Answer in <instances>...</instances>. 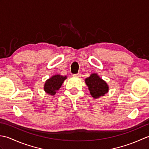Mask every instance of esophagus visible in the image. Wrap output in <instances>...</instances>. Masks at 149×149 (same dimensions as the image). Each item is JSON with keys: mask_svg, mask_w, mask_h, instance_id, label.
I'll list each match as a JSON object with an SVG mask.
<instances>
[{"mask_svg": "<svg viewBox=\"0 0 149 149\" xmlns=\"http://www.w3.org/2000/svg\"><path fill=\"white\" fill-rule=\"evenodd\" d=\"M73 76L74 77H80L81 76V74L80 73H78V74H73Z\"/></svg>", "mask_w": 149, "mask_h": 149, "instance_id": "obj_1", "label": "esophagus"}]
</instances>
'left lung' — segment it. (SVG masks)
Masks as SVG:
<instances>
[{"label":"left lung","instance_id":"obj_1","mask_svg":"<svg viewBox=\"0 0 149 149\" xmlns=\"http://www.w3.org/2000/svg\"><path fill=\"white\" fill-rule=\"evenodd\" d=\"M85 82L89 88L90 94L95 99L103 96L108 91V86L106 82L96 74H91L86 79Z\"/></svg>","mask_w":149,"mask_h":149}]
</instances>
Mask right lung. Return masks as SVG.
<instances>
[{
    "instance_id": "add662e5",
    "label": "right lung",
    "mask_w": 149,
    "mask_h": 149,
    "mask_svg": "<svg viewBox=\"0 0 149 149\" xmlns=\"http://www.w3.org/2000/svg\"><path fill=\"white\" fill-rule=\"evenodd\" d=\"M66 79V77L62 76L61 75H55L51 78L49 79L44 86V90L47 93L54 95L56 91L59 89L63 82Z\"/></svg>"
}]
</instances>
